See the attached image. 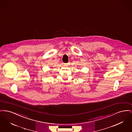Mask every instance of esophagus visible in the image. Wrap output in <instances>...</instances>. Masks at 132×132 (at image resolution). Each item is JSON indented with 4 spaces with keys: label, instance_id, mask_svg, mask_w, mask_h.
<instances>
[{
    "label": "esophagus",
    "instance_id": "34e87169",
    "mask_svg": "<svg viewBox=\"0 0 132 132\" xmlns=\"http://www.w3.org/2000/svg\"><path fill=\"white\" fill-rule=\"evenodd\" d=\"M65 65H70V62H68V63H65Z\"/></svg>",
    "mask_w": 132,
    "mask_h": 132
}]
</instances>
